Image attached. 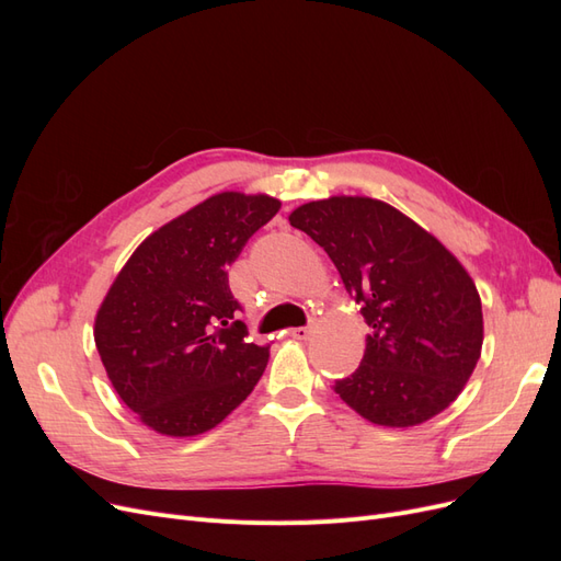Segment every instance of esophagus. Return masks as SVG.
I'll return each instance as SVG.
<instances>
[{
  "label": "esophagus",
  "mask_w": 561,
  "mask_h": 561,
  "mask_svg": "<svg viewBox=\"0 0 561 561\" xmlns=\"http://www.w3.org/2000/svg\"><path fill=\"white\" fill-rule=\"evenodd\" d=\"M311 328H295V330H290V336H295V339H309L311 336Z\"/></svg>",
  "instance_id": "obj_1"
}]
</instances>
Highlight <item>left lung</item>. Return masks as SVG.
<instances>
[{"label": "left lung", "instance_id": "left-lung-1", "mask_svg": "<svg viewBox=\"0 0 561 561\" xmlns=\"http://www.w3.org/2000/svg\"><path fill=\"white\" fill-rule=\"evenodd\" d=\"M287 219L328 252L371 328L360 367L334 393L386 428L445 412L484 342L482 299L466 266L412 217L369 196L311 201Z\"/></svg>", "mask_w": 561, "mask_h": 561}]
</instances>
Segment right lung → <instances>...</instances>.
<instances>
[{"mask_svg":"<svg viewBox=\"0 0 561 561\" xmlns=\"http://www.w3.org/2000/svg\"><path fill=\"white\" fill-rule=\"evenodd\" d=\"M278 208L266 194L219 192L149 233L110 285L95 346L118 398L147 428L208 433L257 386L268 346L245 342L227 266Z\"/></svg>","mask_w":561,"mask_h":561,"instance_id":"1","label":"right lung"}]
</instances>
